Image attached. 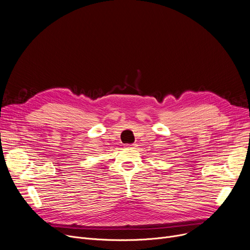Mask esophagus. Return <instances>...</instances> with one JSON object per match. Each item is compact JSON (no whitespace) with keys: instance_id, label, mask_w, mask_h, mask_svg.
<instances>
[{"instance_id":"34e87169","label":"esophagus","mask_w":250,"mask_h":250,"mask_svg":"<svg viewBox=\"0 0 250 250\" xmlns=\"http://www.w3.org/2000/svg\"><path fill=\"white\" fill-rule=\"evenodd\" d=\"M126 147L129 148V149H135L136 144H128V145H126Z\"/></svg>"}]
</instances>
